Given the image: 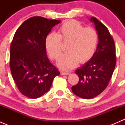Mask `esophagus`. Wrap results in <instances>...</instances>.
Instances as JSON below:
<instances>
[{
    "mask_svg": "<svg viewBox=\"0 0 125 125\" xmlns=\"http://www.w3.org/2000/svg\"><path fill=\"white\" fill-rule=\"evenodd\" d=\"M60 73H61L62 75H68L70 74L69 72H64V71H62Z\"/></svg>",
    "mask_w": 125,
    "mask_h": 125,
    "instance_id": "1",
    "label": "esophagus"
}]
</instances>
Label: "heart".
I'll use <instances>...</instances> for the list:
<instances>
[{
  "label": "heart",
  "instance_id": "b5f03b06",
  "mask_svg": "<svg viewBox=\"0 0 125 125\" xmlns=\"http://www.w3.org/2000/svg\"><path fill=\"white\" fill-rule=\"evenodd\" d=\"M99 41L95 29L85 27L80 22L68 20L59 28L57 34L50 33L45 39L46 51L52 60L59 59L62 52V42L69 43L67 51L59 58L57 65L63 70L75 68L79 62H88L94 55Z\"/></svg>",
  "mask_w": 125,
  "mask_h": 125
}]
</instances>
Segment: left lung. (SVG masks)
Segmentation results:
<instances>
[{
    "label": "left lung",
    "instance_id": "obj_1",
    "mask_svg": "<svg viewBox=\"0 0 125 125\" xmlns=\"http://www.w3.org/2000/svg\"><path fill=\"white\" fill-rule=\"evenodd\" d=\"M90 20L95 24L99 43L91 60L75 71L79 81L71 88L74 94L85 99L95 97L106 89L116 64L115 43L109 30L95 17Z\"/></svg>",
    "mask_w": 125,
    "mask_h": 125
}]
</instances>
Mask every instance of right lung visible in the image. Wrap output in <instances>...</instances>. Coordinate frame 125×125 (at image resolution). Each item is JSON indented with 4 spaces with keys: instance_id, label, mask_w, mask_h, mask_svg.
<instances>
[{
    "instance_id": "right-lung-1",
    "label": "right lung",
    "mask_w": 125,
    "mask_h": 125,
    "mask_svg": "<svg viewBox=\"0 0 125 125\" xmlns=\"http://www.w3.org/2000/svg\"><path fill=\"white\" fill-rule=\"evenodd\" d=\"M60 20L34 16L19 27L10 46V66L12 78L25 96L37 99L47 93L60 74L46 56L45 39Z\"/></svg>"
}]
</instances>
